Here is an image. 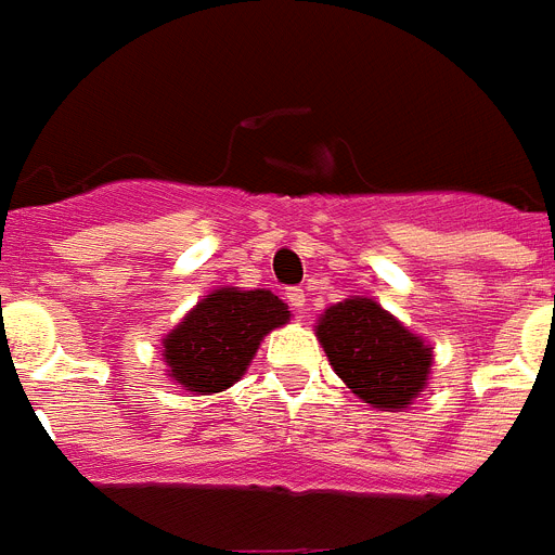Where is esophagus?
<instances>
[{"label":"esophagus","instance_id":"obj_1","mask_svg":"<svg viewBox=\"0 0 555 555\" xmlns=\"http://www.w3.org/2000/svg\"><path fill=\"white\" fill-rule=\"evenodd\" d=\"M287 301H291V307L293 310H305V291H301V287H291V291H287Z\"/></svg>","mask_w":555,"mask_h":555}]
</instances>
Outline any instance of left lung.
I'll list each match as a JSON object with an SVG mask.
<instances>
[{
    "mask_svg": "<svg viewBox=\"0 0 555 555\" xmlns=\"http://www.w3.org/2000/svg\"><path fill=\"white\" fill-rule=\"evenodd\" d=\"M335 375L378 412H403L428 386L431 344L370 296H349L315 321Z\"/></svg>",
    "mask_w": 555,
    "mask_h": 555,
    "instance_id": "8db88e82",
    "label": "left lung"
}]
</instances>
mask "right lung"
Segmentation results:
<instances>
[{"label": "right lung", "mask_w": 555, "mask_h": 555, "mask_svg": "<svg viewBox=\"0 0 555 555\" xmlns=\"http://www.w3.org/2000/svg\"><path fill=\"white\" fill-rule=\"evenodd\" d=\"M287 321L285 301L264 287H217L163 335L166 375L191 395L225 392L248 372L264 335Z\"/></svg>", "instance_id": "obj_1"}]
</instances>
